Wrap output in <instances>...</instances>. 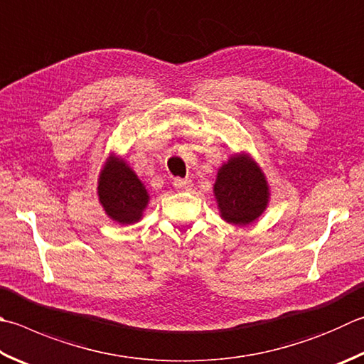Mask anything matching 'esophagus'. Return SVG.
<instances>
[{
	"instance_id": "34e87169",
	"label": "esophagus",
	"mask_w": 364,
	"mask_h": 364,
	"mask_svg": "<svg viewBox=\"0 0 364 364\" xmlns=\"http://www.w3.org/2000/svg\"><path fill=\"white\" fill-rule=\"evenodd\" d=\"M173 185H174V188L177 191H188V190H191V182L187 181V179H181V177H177V179H174Z\"/></svg>"
}]
</instances>
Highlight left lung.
<instances>
[{
	"instance_id": "1",
	"label": "left lung",
	"mask_w": 364,
	"mask_h": 364,
	"mask_svg": "<svg viewBox=\"0 0 364 364\" xmlns=\"http://www.w3.org/2000/svg\"><path fill=\"white\" fill-rule=\"evenodd\" d=\"M214 193L222 217L235 225H247L262 215L269 195L262 171L242 155L232 156L218 171Z\"/></svg>"
}]
</instances>
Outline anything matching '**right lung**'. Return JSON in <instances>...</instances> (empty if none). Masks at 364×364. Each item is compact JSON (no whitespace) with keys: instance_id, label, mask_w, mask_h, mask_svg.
<instances>
[{"instance_id":"add662e5","label":"right lung","mask_w":364,"mask_h":364,"mask_svg":"<svg viewBox=\"0 0 364 364\" xmlns=\"http://www.w3.org/2000/svg\"><path fill=\"white\" fill-rule=\"evenodd\" d=\"M98 195L107 215L122 225L138 222L149 203L144 185L122 160L109 161L102 169Z\"/></svg>"}]
</instances>
